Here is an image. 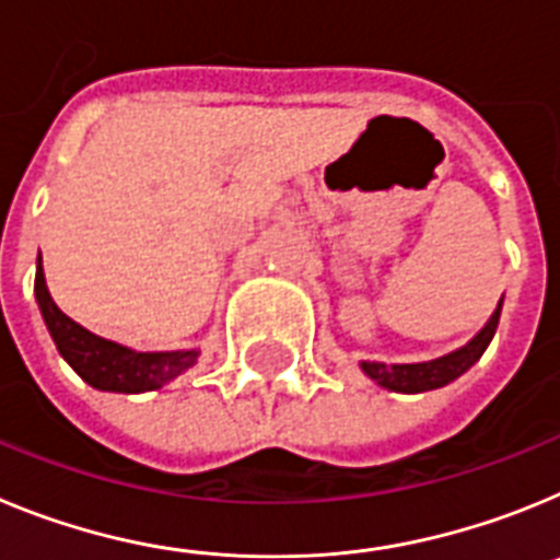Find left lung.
<instances>
[{"instance_id":"obj_1","label":"left lung","mask_w":560,"mask_h":560,"mask_svg":"<svg viewBox=\"0 0 560 560\" xmlns=\"http://www.w3.org/2000/svg\"><path fill=\"white\" fill-rule=\"evenodd\" d=\"M499 311H502V305H499L497 314L491 316V323L485 325L482 334H479L477 339L468 341V345H465L463 350H457V353L427 361V364H375V361H364L361 370H364L373 381H378L381 387L395 389V393H427V389L446 387L448 381L463 375L465 370L471 368L474 361H479L485 348L491 345L499 325Z\"/></svg>"}]
</instances>
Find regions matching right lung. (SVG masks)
<instances>
[{"instance_id": "add662e5", "label": "right lung", "mask_w": 560, "mask_h": 560, "mask_svg": "<svg viewBox=\"0 0 560 560\" xmlns=\"http://www.w3.org/2000/svg\"><path fill=\"white\" fill-rule=\"evenodd\" d=\"M36 300L42 308L44 323H47L49 336L56 341L58 353L69 361V368L75 370L86 384L106 393H148L167 381H173L182 370H187L192 361L199 359V350H176V353H137L117 341L101 339L89 334L78 323H72L49 296L47 283H44L42 255H38L36 269Z\"/></svg>"}]
</instances>
